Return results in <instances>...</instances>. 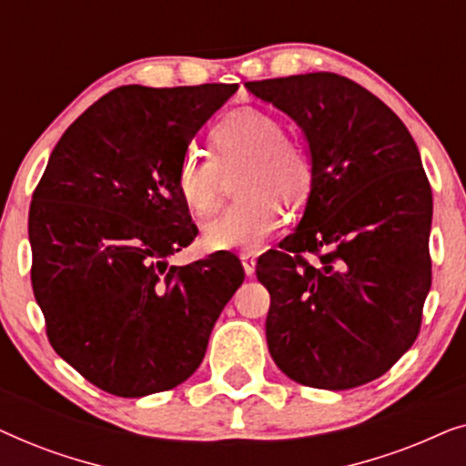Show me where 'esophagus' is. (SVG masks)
I'll use <instances>...</instances> for the list:
<instances>
[{"label":"esophagus","instance_id":"34e87169","mask_svg":"<svg viewBox=\"0 0 466 466\" xmlns=\"http://www.w3.org/2000/svg\"><path fill=\"white\" fill-rule=\"evenodd\" d=\"M241 265H244L246 276H252L254 269H257V258H254V254H250V252L241 254Z\"/></svg>","mask_w":466,"mask_h":466}]
</instances>
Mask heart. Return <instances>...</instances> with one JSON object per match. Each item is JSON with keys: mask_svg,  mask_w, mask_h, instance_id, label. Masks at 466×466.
Listing matches in <instances>:
<instances>
[{"mask_svg": "<svg viewBox=\"0 0 466 466\" xmlns=\"http://www.w3.org/2000/svg\"><path fill=\"white\" fill-rule=\"evenodd\" d=\"M214 155L188 148L177 165L176 184L195 214L208 216L218 208L225 176L238 177L241 201L227 208L206 227L212 250H258L282 225L284 206L308 199L314 169L301 146L284 137L276 116L254 107L228 112L212 129Z\"/></svg>", "mask_w": 466, "mask_h": 466, "instance_id": "1", "label": "heart"}]
</instances>
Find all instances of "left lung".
I'll return each mask as SVG.
<instances>
[{
	"instance_id": "8db88e82",
	"label": "left lung",
	"mask_w": 466,
	"mask_h": 466,
	"mask_svg": "<svg viewBox=\"0 0 466 466\" xmlns=\"http://www.w3.org/2000/svg\"><path fill=\"white\" fill-rule=\"evenodd\" d=\"M246 88L295 120L314 169L303 218L257 265L271 295V359L303 386L367 384L413 346L431 290L432 193L418 146L384 101L343 76ZM303 251L321 260L309 266Z\"/></svg>"
}]
</instances>
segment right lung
Wrapping results in <instances>:
<instances>
[{
	"label": "right lung",
	"mask_w": 466,
	"mask_h": 466,
	"mask_svg": "<svg viewBox=\"0 0 466 466\" xmlns=\"http://www.w3.org/2000/svg\"><path fill=\"white\" fill-rule=\"evenodd\" d=\"M235 91L118 86L48 158L29 208L31 284L50 346L101 390L137 399L188 380L244 282L225 250L167 267L197 238L177 165Z\"/></svg>",
	"instance_id": "obj_1"
}]
</instances>
